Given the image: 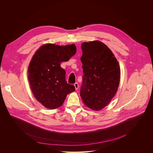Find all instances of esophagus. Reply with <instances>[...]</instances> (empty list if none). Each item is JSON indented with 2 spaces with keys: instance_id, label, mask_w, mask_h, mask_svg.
I'll return each instance as SVG.
<instances>
[{
  "instance_id": "esophagus-1",
  "label": "esophagus",
  "mask_w": 153,
  "mask_h": 153,
  "mask_svg": "<svg viewBox=\"0 0 153 153\" xmlns=\"http://www.w3.org/2000/svg\"><path fill=\"white\" fill-rule=\"evenodd\" d=\"M74 87L75 88V89H76H76H78V88L79 87L78 84L77 82H75V83L74 84Z\"/></svg>"
}]
</instances>
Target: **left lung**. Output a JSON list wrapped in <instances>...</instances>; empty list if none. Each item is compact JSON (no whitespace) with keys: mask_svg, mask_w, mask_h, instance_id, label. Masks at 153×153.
I'll list each match as a JSON object with an SVG mask.
<instances>
[{"mask_svg":"<svg viewBox=\"0 0 153 153\" xmlns=\"http://www.w3.org/2000/svg\"><path fill=\"white\" fill-rule=\"evenodd\" d=\"M84 75L80 95L90 109L106 107L115 95L120 84L119 64L108 47L98 41L81 45Z\"/></svg>","mask_w":153,"mask_h":153,"instance_id":"left-lung-1","label":"left lung"}]
</instances>
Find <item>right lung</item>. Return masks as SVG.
Wrapping results in <instances>:
<instances>
[{"mask_svg": "<svg viewBox=\"0 0 153 153\" xmlns=\"http://www.w3.org/2000/svg\"><path fill=\"white\" fill-rule=\"evenodd\" d=\"M76 52L74 44H46L32 56L28 67V79L34 97L45 107L59 108L66 95L75 90L73 85L66 82L65 71L60 64L69 61Z\"/></svg>", "mask_w": 153, "mask_h": 153, "instance_id": "add662e5", "label": "right lung"}]
</instances>
